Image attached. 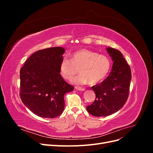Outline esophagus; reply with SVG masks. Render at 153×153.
Here are the masks:
<instances>
[{
	"mask_svg": "<svg viewBox=\"0 0 153 153\" xmlns=\"http://www.w3.org/2000/svg\"><path fill=\"white\" fill-rule=\"evenodd\" d=\"M75 89L78 91H85L84 88H82V87H75Z\"/></svg>",
	"mask_w": 153,
	"mask_h": 153,
	"instance_id": "obj_1",
	"label": "esophagus"
}]
</instances>
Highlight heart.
<instances>
[{
  "mask_svg": "<svg viewBox=\"0 0 153 153\" xmlns=\"http://www.w3.org/2000/svg\"><path fill=\"white\" fill-rule=\"evenodd\" d=\"M79 67L80 74L73 82L76 84H85L88 82L91 84H95L108 75L111 61L106 55L88 49H80L71 54V60L67 58L62 60L60 73L64 79L70 80Z\"/></svg>",
  "mask_w": 153,
  "mask_h": 153,
  "instance_id": "b5f03b06",
  "label": "heart"
}]
</instances>
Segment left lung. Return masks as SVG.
<instances>
[{"mask_svg":"<svg viewBox=\"0 0 153 153\" xmlns=\"http://www.w3.org/2000/svg\"><path fill=\"white\" fill-rule=\"evenodd\" d=\"M106 50L114 62L112 68L107 78L91 87L96 99L87 106L88 112L96 117L108 116L123 107L128 98L131 79L130 67L121 52L111 47Z\"/></svg>","mask_w":153,"mask_h":153,"instance_id":"left-lung-1","label":"left lung"}]
</instances>
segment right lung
Returning <instances> with one entry per match:
<instances>
[{"mask_svg": "<svg viewBox=\"0 0 153 153\" xmlns=\"http://www.w3.org/2000/svg\"><path fill=\"white\" fill-rule=\"evenodd\" d=\"M64 52L62 47L38 50L20 69L21 100L39 117L55 118L61 115L64 109V94L74 89L60 75Z\"/></svg>", "mask_w": 153, "mask_h": 153, "instance_id": "right-lung-1", "label": "right lung"}]
</instances>
